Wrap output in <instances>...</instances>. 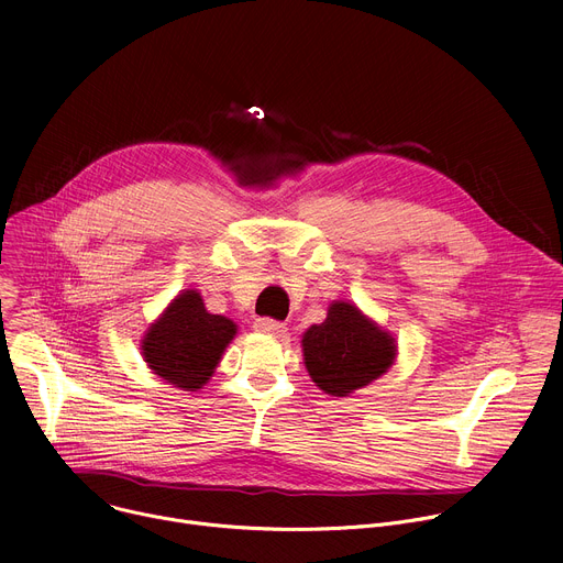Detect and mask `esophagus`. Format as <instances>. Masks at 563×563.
I'll use <instances>...</instances> for the list:
<instances>
[{
    "label": "esophagus",
    "instance_id": "1",
    "mask_svg": "<svg viewBox=\"0 0 563 563\" xmlns=\"http://www.w3.org/2000/svg\"><path fill=\"white\" fill-rule=\"evenodd\" d=\"M254 330L261 334H269V336H283L287 332V328L283 323H276L272 318H258L254 323Z\"/></svg>",
    "mask_w": 563,
    "mask_h": 563
}]
</instances>
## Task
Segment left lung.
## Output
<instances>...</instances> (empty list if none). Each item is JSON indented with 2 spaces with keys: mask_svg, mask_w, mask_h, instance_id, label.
<instances>
[{
  "mask_svg": "<svg viewBox=\"0 0 563 563\" xmlns=\"http://www.w3.org/2000/svg\"><path fill=\"white\" fill-rule=\"evenodd\" d=\"M309 378L330 396H350L380 378L396 361V339L350 300H332L323 323L302 334Z\"/></svg>",
  "mask_w": 563,
  "mask_h": 563,
  "instance_id": "obj_1",
  "label": "left lung"
}]
</instances>
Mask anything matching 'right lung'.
<instances>
[{
	"label": "right lung",
	"mask_w": 563,
	"mask_h": 563,
	"mask_svg": "<svg viewBox=\"0 0 563 563\" xmlns=\"http://www.w3.org/2000/svg\"><path fill=\"white\" fill-rule=\"evenodd\" d=\"M238 325L211 313L198 289H183L159 313L140 341L146 367L169 385L198 391L213 376Z\"/></svg>",
	"instance_id": "obj_1"
}]
</instances>
